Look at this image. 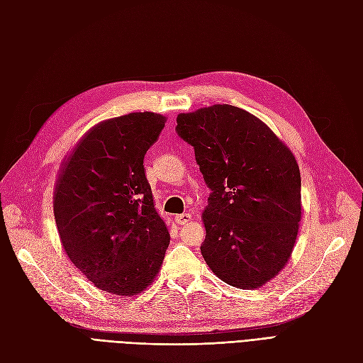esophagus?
<instances>
[{
    "instance_id": "1",
    "label": "esophagus",
    "mask_w": 363,
    "mask_h": 363,
    "mask_svg": "<svg viewBox=\"0 0 363 363\" xmlns=\"http://www.w3.org/2000/svg\"><path fill=\"white\" fill-rule=\"evenodd\" d=\"M191 219H192V216L189 213H182V215H177L174 220H176V223H179V225H186Z\"/></svg>"
}]
</instances>
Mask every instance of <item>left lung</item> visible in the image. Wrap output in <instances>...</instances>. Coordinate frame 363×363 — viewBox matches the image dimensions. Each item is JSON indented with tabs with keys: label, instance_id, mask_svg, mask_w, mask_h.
Returning <instances> with one entry per match:
<instances>
[{
	"label": "left lung",
	"instance_id": "obj_1",
	"mask_svg": "<svg viewBox=\"0 0 363 363\" xmlns=\"http://www.w3.org/2000/svg\"><path fill=\"white\" fill-rule=\"evenodd\" d=\"M208 189L201 254L219 279L258 289L290 259L302 215L301 171L277 135L247 111L213 105L177 116Z\"/></svg>",
	"mask_w": 363,
	"mask_h": 363
}]
</instances>
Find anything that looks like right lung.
Returning a JSON list of instances; mask_svg holds the SVG:
<instances>
[{
	"label": "right lung",
	"mask_w": 363,
	"mask_h": 363,
	"mask_svg": "<svg viewBox=\"0 0 363 363\" xmlns=\"http://www.w3.org/2000/svg\"><path fill=\"white\" fill-rule=\"evenodd\" d=\"M155 112L99 123L62 164L54 216L62 247L97 289L135 296L153 282L169 245L144 156L165 128Z\"/></svg>",
	"instance_id": "add662e5"
}]
</instances>
